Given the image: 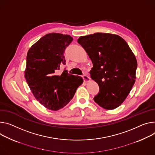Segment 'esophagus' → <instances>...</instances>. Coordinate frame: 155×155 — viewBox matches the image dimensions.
I'll return each instance as SVG.
<instances>
[{
    "label": "esophagus",
    "instance_id": "1",
    "mask_svg": "<svg viewBox=\"0 0 155 155\" xmlns=\"http://www.w3.org/2000/svg\"><path fill=\"white\" fill-rule=\"evenodd\" d=\"M83 78L84 81H85V83H87V82L90 81V78L88 76L86 75H83Z\"/></svg>",
    "mask_w": 155,
    "mask_h": 155
}]
</instances>
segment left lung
Listing matches in <instances>:
<instances>
[{"label":"left lung","mask_w":155,"mask_h":155,"mask_svg":"<svg viewBox=\"0 0 155 155\" xmlns=\"http://www.w3.org/2000/svg\"><path fill=\"white\" fill-rule=\"evenodd\" d=\"M78 43L92 61L91 78L99 85L94 101L107 110L119 107L135 81L137 62L127 42L120 36L96 33L80 36Z\"/></svg>","instance_id":"1"}]
</instances>
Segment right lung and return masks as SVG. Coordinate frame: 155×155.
I'll return each instance as SVG.
<instances>
[{
	"label": "right lung",
	"instance_id": "1",
	"mask_svg": "<svg viewBox=\"0 0 155 155\" xmlns=\"http://www.w3.org/2000/svg\"><path fill=\"white\" fill-rule=\"evenodd\" d=\"M70 35L49 33L28 51L25 77L36 99L48 109L58 110L71 100L83 82L82 77L67 73L58 75L65 64L64 51L72 41Z\"/></svg>",
	"mask_w": 155,
	"mask_h": 155
}]
</instances>
